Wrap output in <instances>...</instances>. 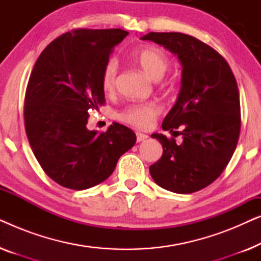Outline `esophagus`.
I'll list each match as a JSON object with an SVG mask.
<instances>
[{"instance_id": "obj_1", "label": "esophagus", "mask_w": 261, "mask_h": 261, "mask_svg": "<svg viewBox=\"0 0 261 261\" xmlns=\"http://www.w3.org/2000/svg\"><path fill=\"white\" fill-rule=\"evenodd\" d=\"M148 137L146 134H144V133H137V141L138 142H141V141H144V140H146V139H147Z\"/></svg>"}]
</instances>
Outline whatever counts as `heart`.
I'll return each mask as SVG.
<instances>
[{"instance_id":"1","label":"heart","mask_w":261,"mask_h":261,"mask_svg":"<svg viewBox=\"0 0 261 261\" xmlns=\"http://www.w3.org/2000/svg\"><path fill=\"white\" fill-rule=\"evenodd\" d=\"M133 59L139 66L153 80H160L170 67V58L163 49L154 46H147L135 49ZM117 72H119V63L115 58H109L103 65L101 72V85L107 95L115 92ZM160 114L159 106L154 102L133 103L119 113V120L130 124L138 129H148L156 120Z\"/></svg>"}]
</instances>
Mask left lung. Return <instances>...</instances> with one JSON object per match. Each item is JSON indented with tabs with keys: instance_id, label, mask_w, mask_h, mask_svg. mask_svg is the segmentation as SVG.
<instances>
[{
	"instance_id": "left-lung-1",
	"label": "left lung",
	"mask_w": 261,
	"mask_h": 261,
	"mask_svg": "<svg viewBox=\"0 0 261 261\" xmlns=\"http://www.w3.org/2000/svg\"><path fill=\"white\" fill-rule=\"evenodd\" d=\"M141 39L170 49L183 66L180 92L162 124L174 137L183 135V142L153 134L163 145V155L149 173L169 191L202 190L220 177L237 148L241 129L237 80L216 49L191 35L151 32Z\"/></svg>"
}]
</instances>
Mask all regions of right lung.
Listing matches in <instances>:
<instances>
[{
  "instance_id": "obj_1",
  "label": "right lung",
  "mask_w": 261,
  "mask_h": 261,
  "mask_svg": "<svg viewBox=\"0 0 261 261\" xmlns=\"http://www.w3.org/2000/svg\"><path fill=\"white\" fill-rule=\"evenodd\" d=\"M128 35L114 30L77 28L46 46L28 81L23 119L38 163L47 176L72 190L106 180L137 137L114 122L107 132L89 130V113L106 103L103 65Z\"/></svg>"
}]
</instances>
